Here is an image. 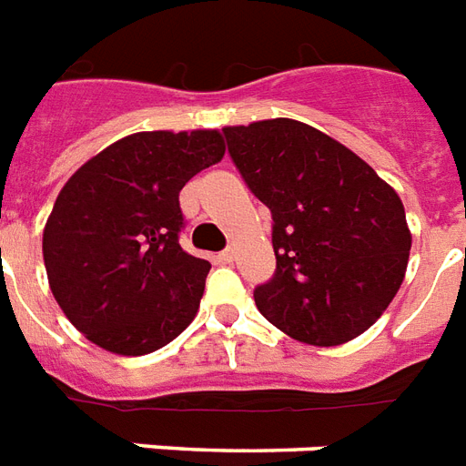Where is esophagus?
<instances>
[{"instance_id": "obj_1", "label": "esophagus", "mask_w": 466, "mask_h": 466, "mask_svg": "<svg viewBox=\"0 0 466 466\" xmlns=\"http://www.w3.org/2000/svg\"><path fill=\"white\" fill-rule=\"evenodd\" d=\"M218 261H219V264H232V261H234V248H225V251H219Z\"/></svg>"}]
</instances>
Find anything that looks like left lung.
<instances>
[{"label":"left lung","mask_w":466,"mask_h":466,"mask_svg":"<svg viewBox=\"0 0 466 466\" xmlns=\"http://www.w3.org/2000/svg\"><path fill=\"white\" fill-rule=\"evenodd\" d=\"M222 131L248 190L271 209L276 273L254 290L261 315L315 347L360 337L406 276L410 229L396 190L354 151L296 119Z\"/></svg>","instance_id":"8db88e82"}]
</instances>
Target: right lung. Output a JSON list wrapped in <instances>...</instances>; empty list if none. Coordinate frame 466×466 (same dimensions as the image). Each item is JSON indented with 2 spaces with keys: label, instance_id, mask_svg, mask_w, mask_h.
Segmentation results:
<instances>
[{
  "label": "right lung",
  "instance_id": "add662e5",
  "mask_svg": "<svg viewBox=\"0 0 466 466\" xmlns=\"http://www.w3.org/2000/svg\"><path fill=\"white\" fill-rule=\"evenodd\" d=\"M222 156L218 129L138 131L63 186L44 229V264L60 310L90 342L141 357L193 322L209 261L177 241V195Z\"/></svg>",
  "mask_w": 466,
  "mask_h": 466
}]
</instances>
